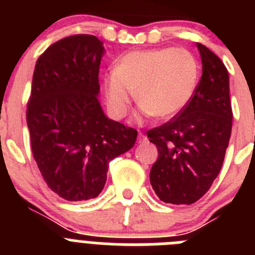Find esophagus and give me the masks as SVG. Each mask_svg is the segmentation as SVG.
<instances>
[{
    "mask_svg": "<svg viewBox=\"0 0 255 255\" xmlns=\"http://www.w3.org/2000/svg\"><path fill=\"white\" fill-rule=\"evenodd\" d=\"M147 140V136H145V135L143 134V132H139V141H145Z\"/></svg>",
    "mask_w": 255,
    "mask_h": 255,
    "instance_id": "obj_1",
    "label": "esophagus"
}]
</instances>
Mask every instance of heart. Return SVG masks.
<instances>
[{"instance_id":"1","label":"heart","mask_w":255,"mask_h":255,"mask_svg":"<svg viewBox=\"0 0 255 255\" xmlns=\"http://www.w3.org/2000/svg\"><path fill=\"white\" fill-rule=\"evenodd\" d=\"M199 82V65L182 48L130 52L105 79V93L115 117L125 116L135 93L143 111L170 120L189 105Z\"/></svg>"}]
</instances>
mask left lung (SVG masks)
<instances>
[{
    "label": "left lung",
    "instance_id": "8db88e82",
    "mask_svg": "<svg viewBox=\"0 0 255 255\" xmlns=\"http://www.w3.org/2000/svg\"><path fill=\"white\" fill-rule=\"evenodd\" d=\"M203 71L195 93L177 116L147 131L158 150L150 184L162 202L193 204L220 173L233 128L229 73L217 55L198 43Z\"/></svg>",
    "mask_w": 255,
    "mask_h": 255
}]
</instances>
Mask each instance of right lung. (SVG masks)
<instances>
[{
  "label": "right lung",
  "mask_w": 255,
  "mask_h": 255,
  "mask_svg": "<svg viewBox=\"0 0 255 255\" xmlns=\"http://www.w3.org/2000/svg\"><path fill=\"white\" fill-rule=\"evenodd\" d=\"M103 44L75 34L51 44L35 64L26 124L40 175L70 202L98 197L108 163L131 149L138 131L105 116L100 102Z\"/></svg>",
  "instance_id": "1"
}]
</instances>
